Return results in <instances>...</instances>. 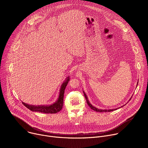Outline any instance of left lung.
<instances>
[{"instance_id": "1", "label": "left lung", "mask_w": 148, "mask_h": 148, "mask_svg": "<svg viewBox=\"0 0 148 148\" xmlns=\"http://www.w3.org/2000/svg\"><path fill=\"white\" fill-rule=\"evenodd\" d=\"M137 84H138V83H137ZM83 93H84V97H85V98H86V102H87L88 105L90 107L91 109L94 110V111H96V112H112V111H113V110H114L118 109V108H114V109H109V110H101V109H98V108H96V107L93 106L89 103V100H88V97H87L86 94H85L84 91H83ZM131 98L130 99V100H131ZM130 100H129V101H130Z\"/></svg>"}]
</instances>
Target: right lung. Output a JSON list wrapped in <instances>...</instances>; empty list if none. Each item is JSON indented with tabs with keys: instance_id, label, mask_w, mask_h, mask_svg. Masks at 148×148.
Instances as JSON below:
<instances>
[{
	"instance_id": "1",
	"label": "right lung",
	"mask_w": 148,
	"mask_h": 148,
	"mask_svg": "<svg viewBox=\"0 0 148 148\" xmlns=\"http://www.w3.org/2000/svg\"><path fill=\"white\" fill-rule=\"evenodd\" d=\"M69 80L68 77L65 82L62 84L58 99L56 103L49 106H32L22 102L23 104L32 112H38L44 113H56L61 110L64 104V95L66 85Z\"/></svg>"
}]
</instances>
